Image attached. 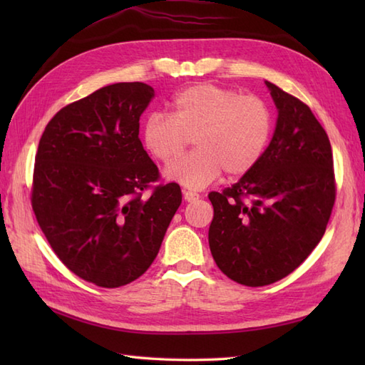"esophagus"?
<instances>
[{
	"label": "esophagus",
	"mask_w": 365,
	"mask_h": 365,
	"mask_svg": "<svg viewBox=\"0 0 365 365\" xmlns=\"http://www.w3.org/2000/svg\"><path fill=\"white\" fill-rule=\"evenodd\" d=\"M183 197H185V200H188V202H195V200H197L200 196L197 195L196 191L185 190V191H183Z\"/></svg>",
	"instance_id": "esophagus-1"
}]
</instances>
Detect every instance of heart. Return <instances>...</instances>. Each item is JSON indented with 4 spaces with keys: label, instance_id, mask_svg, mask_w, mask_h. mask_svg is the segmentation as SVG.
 <instances>
[{
    "label": "heart",
    "instance_id": "heart-1",
    "mask_svg": "<svg viewBox=\"0 0 365 365\" xmlns=\"http://www.w3.org/2000/svg\"><path fill=\"white\" fill-rule=\"evenodd\" d=\"M271 135V111L257 96L212 83L178 92L173 114L152 113L143 125L145 149L161 163L180 155L195 136L196 150L168 166L165 175L183 187L202 190L222 170L240 177L257 165Z\"/></svg>",
    "mask_w": 365,
    "mask_h": 365
}]
</instances>
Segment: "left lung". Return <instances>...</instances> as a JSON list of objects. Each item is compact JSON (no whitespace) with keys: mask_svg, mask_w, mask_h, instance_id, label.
<instances>
[{"mask_svg":"<svg viewBox=\"0 0 365 365\" xmlns=\"http://www.w3.org/2000/svg\"><path fill=\"white\" fill-rule=\"evenodd\" d=\"M265 83L279 113L273 139L250 173L208 195L213 259L247 287L273 284L297 269L320 243L336 200L327 131L304 102Z\"/></svg>","mask_w":365,"mask_h":365,"instance_id":"8db88e82","label":"left lung"}]
</instances>
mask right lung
<instances>
[{"instance_id": "add662e5", "label": "right lung", "mask_w": 365, "mask_h": 365, "mask_svg": "<svg viewBox=\"0 0 365 365\" xmlns=\"http://www.w3.org/2000/svg\"><path fill=\"white\" fill-rule=\"evenodd\" d=\"M153 96L145 83L110 84L59 110L38 141L31 188L38 226L72 273L105 289L145 273L182 204L177 183H158L138 136Z\"/></svg>"}]
</instances>
